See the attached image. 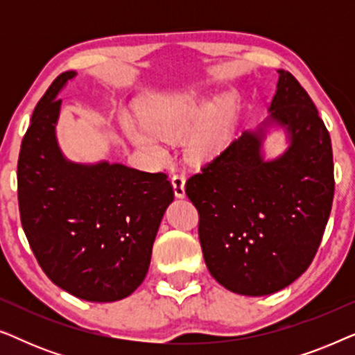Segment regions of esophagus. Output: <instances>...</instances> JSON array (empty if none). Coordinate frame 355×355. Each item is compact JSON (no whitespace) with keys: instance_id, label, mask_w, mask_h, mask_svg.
<instances>
[{"instance_id":"34e87169","label":"esophagus","mask_w":355,"mask_h":355,"mask_svg":"<svg viewBox=\"0 0 355 355\" xmlns=\"http://www.w3.org/2000/svg\"><path fill=\"white\" fill-rule=\"evenodd\" d=\"M171 182H173V187H174V193H176V197L182 198L186 196V176H184L182 173H174L171 176Z\"/></svg>"}]
</instances>
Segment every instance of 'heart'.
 Returning a JSON list of instances; mask_svg holds the SVG:
<instances>
[{"instance_id": "1", "label": "heart", "mask_w": 355, "mask_h": 355, "mask_svg": "<svg viewBox=\"0 0 355 355\" xmlns=\"http://www.w3.org/2000/svg\"><path fill=\"white\" fill-rule=\"evenodd\" d=\"M145 125L128 124L135 144L153 158L166 157L164 139H181L184 152L193 163L218 157L230 139V113L216 106L205 113V103L193 94L163 95L145 111Z\"/></svg>"}]
</instances>
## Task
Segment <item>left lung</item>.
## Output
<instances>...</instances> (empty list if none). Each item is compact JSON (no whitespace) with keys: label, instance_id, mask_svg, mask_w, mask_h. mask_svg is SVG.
<instances>
[{"label":"left lung","instance_id":"8db88e82","mask_svg":"<svg viewBox=\"0 0 355 355\" xmlns=\"http://www.w3.org/2000/svg\"><path fill=\"white\" fill-rule=\"evenodd\" d=\"M270 119L244 132L186 182L198 211L207 268L221 286L268 295L294 283L312 263L334 196L333 150L312 98L279 69ZM276 122L290 148L273 162L259 155L264 128Z\"/></svg>","mask_w":355,"mask_h":355}]
</instances>
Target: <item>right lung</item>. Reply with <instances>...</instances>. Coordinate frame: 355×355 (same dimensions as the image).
Segmentation results:
<instances>
[{
	"instance_id": "add662e5",
	"label": "right lung",
	"mask_w": 355,
	"mask_h": 355,
	"mask_svg": "<svg viewBox=\"0 0 355 355\" xmlns=\"http://www.w3.org/2000/svg\"><path fill=\"white\" fill-rule=\"evenodd\" d=\"M74 77V71L58 76L33 110L17 162L19 211L33 255L53 283L89 302H114L145 279L174 191L164 173L62 157L56 95Z\"/></svg>"
}]
</instances>
